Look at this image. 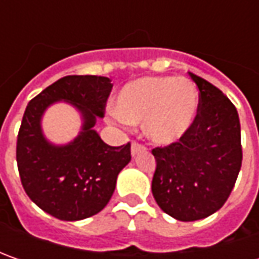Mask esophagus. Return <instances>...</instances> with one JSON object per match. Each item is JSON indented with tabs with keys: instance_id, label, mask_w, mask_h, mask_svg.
Instances as JSON below:
<instances>
[{
	"instance_id": "esophagus-1",
	"label": "esophagus",
	"mask_w": 259,
	"mask_h": 259,
	"mask_svg": "<svg viewBox=\"0 0 259 259\" xmlns=\"http://www.w3.org/2000/svg\"><path fill=\"white\" fill-rule=\"evenodd\" d=\"M143 151H145L144 145L138 144V143H133V145H131V154L137 155L140 154V153H143Z\"/></svg>"
}]
</instances>
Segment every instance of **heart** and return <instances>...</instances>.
Returning <instances> with one entry per match:
<instances>
[{
  "mask_svg": "<svg viewBox=\"0 0 259 259\" xmlns=\"http://www.w3.org/2000/svg\"><path fill=\"white\" fill-rule=\"evenodd\" d=\"M115 118L126 124L144 122L145 135L158 145L177 143L193 126L199 94L189 80L170 76H147L116 95Z\"/></svg>",
  "mask_w": 259,
  "mask_h": 259,
  "instance_id": "heart-1",
  "label": "heart"
}]
</instances>
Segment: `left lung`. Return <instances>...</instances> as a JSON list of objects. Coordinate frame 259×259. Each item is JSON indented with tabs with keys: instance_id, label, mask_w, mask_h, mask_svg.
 <instances>
[{
	"instance_id": "1",
	"label": "left lung",
	"mask_w": 259,
	"mask_h": 259,
	"mask_svg": "<svg viewBox=\"0 0 259 259\" xmlns=\"http://www.w3.org/2000/svg\"><path fill=\"white\" fill-rule=\"evenodd\" d=\"M200 91L193 126L177 143L154 148L151 190L160 209L183 222L218 212L234 189L242 164L241 124L234 104L199 76Z\"/></svg>"
}]
</instances>
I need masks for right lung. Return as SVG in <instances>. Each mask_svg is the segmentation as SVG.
I'll list each match as a JSON object with an SVG mask.
<instances>
[{
    "label": "right lung",
    "instance_id": "1",
    "mask_svg": "<svg viewBox=\"0 0 259 259\" xmlns=\"http://www.w3.org/2000/svg\"><path fill=\"white\" fill-rule=\"evenodd\" d=\"M112 89L109 77L65 76L31 99L17 137V164L25 193L46 213L60 221H82L111 200L116 177L131 161V144L111 147L95 130ZM70 103L81 115L72 142L55 145L42 131L52 104Z\"/></svg>",
    "mask_w": 259,
    "mask_h": 259
}]
</instances>
